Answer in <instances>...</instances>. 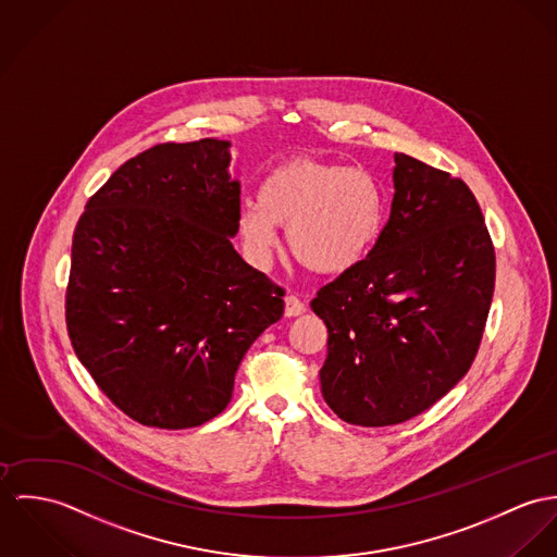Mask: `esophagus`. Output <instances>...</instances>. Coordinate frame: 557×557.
Returning <instances> with one entry per match:
<instances>
[{"mask_svg": "<svg viewBox=\"0 0 557 557\" xmlns=\"http://www.w3.org/2000/svg\"><path fill=\"white\" fill-rule=\"evenodd\" d=\"M284 313H286L288 318H293V315H301V313H306V304H304L299 297L288 295V297L284 299Z\"/></svg>", "mask_w": 557, "mask_h": 557, "instance_id": "34e87169", "label": "esophagus"}]
</instances>
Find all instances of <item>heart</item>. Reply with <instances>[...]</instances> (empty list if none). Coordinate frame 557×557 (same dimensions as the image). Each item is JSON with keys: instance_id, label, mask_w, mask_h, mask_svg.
Returning a JSON list of instances; mask_svg holds the SVG:
<instances>
[{"instance_id": "heart-1", "label": "heart", "mask_w": 557, "mask_h": 557, "mask_svg": "<svg viewBox=\"0 0 557 557\" xmlns=\"http://www.w3.org/2000/svg\"><path fill=\"white\" fill-rule=\"evenodd\" d=\"M384 189L363 166L295 156L271 169L239 213L242 239L258 262L277 249V226L288 246L315 273L337 275L357 267L384 224Z\"/></svg>"}]
</instances>
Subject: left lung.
Wrapping results in <instances>:
<instances>
[{"label": "left lung", "mask_w": 557, "mask_h": 557, "mask_svg": "<svg viewBox=\"0 0 557 557\" xmlns=\"http://www.w3.org/2000/svg\"><path fill=\"white\" fill-rule=\"evenodd\" d=\"M393 182L375 246L311 301L329 333L324 401L361 428L442 399L470 370L494 299L495 249L472 189L406 153Z\"/></svg>", "instance_id": "8db88e82"}]
</instances>
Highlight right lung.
I'll return each mask as SVG.
<instances>
[{"mask_svg": "<svg viewBox=\"0 0 557 557\" xmlns=\"http://www.w3.org/2000/svg\"><path fill=\"white\" fill-rule=\"evenodd\" d=\"M228 140L162 143L124 162L85 205L65 288L72 348L132 421L198 428L233 397L284 288L233 248L242 189Z\"/></svg>", "mask_w": 557, "mask_h": 557, "instance_id": "obj_1", "label": "right lung"}]
</instances>
